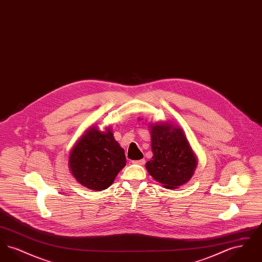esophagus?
Returning <instances> with one entry per match:
<instances>
[{"label":"esophagus","instance_id":"obj_1","mask_svg":"<svg viewBox=\"0 0 262 262\" xmlns=\"http://www.w3.org/2000/svg\"><path fill=\"white\" fill-rule=\"evenodd\" d=\"M134 164H137V165H143L145 163V159H140V160H136V161H133Z\"/></svg>","mask_w":262,"mask_h":262}]
</instances>
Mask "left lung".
Wrapping results in <instances>:
<instances>
[{"label": "left lung", "mask_w": 262, "mask_h": 262, "mask_svg": "<svg viewBox=\"0 0 262 262\" xmlns=\"http://www.w3.org/2000/svg\"><path fill=\"white\" fill-rule=\"evenodd\" d=\"M151 147L153 157L146 163V169L157 182L167 188H178L189 181L196 159L180 127L151 125Z\"/></svg>", "instance_id": "left-lung-1"}]
</instances>
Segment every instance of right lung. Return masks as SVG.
<instances>
[{
    "label": "right lung",
    "instance_id": "1",
    "mask_svg": "<svg viewBox=\"0 0 262 262\" xmlns=\"http://www.w3.org/2000/svg\"><path fill=\"white\" fill-rule=\"evenodd\" d=\"M125 163V150L115 140L110 129L101 133L90 128L70 156V168L75 180L97 191L112 185Z\"/></svg>",
    "mask_w": 262,
    "mask_h": 262
}]
</instances>
